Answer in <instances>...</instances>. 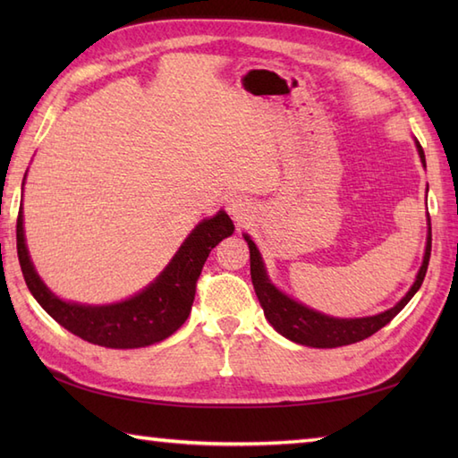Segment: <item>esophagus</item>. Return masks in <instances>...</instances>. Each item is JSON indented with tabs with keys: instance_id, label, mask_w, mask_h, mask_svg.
Listing matches in <instances>:
<instances>
[{
	"instance_id": "esophagus-1",
	"label": "esophagus",
	"mask_w": 458,
	"mask_h": 458,
	"mask_svg": "<svg viewBox=\"0 0 458 458\" xmlns=\"http://www.w3.org/2000/svg\"><path fill=\"white\" fill-rule=\"evenodd\" d=\"M226 210H228L230 216L234 218L236 222H246V220H250V216H251L250 202H248L246 199H242V197L230 199V200L226 202Z\"/></svg>"
}]
</instances>
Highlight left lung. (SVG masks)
<instances>
[{
	"label": "left lung",
	"instance_id": "1",
	"mask_svg": "<svg viewBox=\"0 0 458 458\" xmlns=\"http://www.w3.org/2000/svg\"><path fill=\"white\" fill-rule=\"evenodd\" d=\"M417 153H420L421 163L425 167V153L420 141L415 140ZM427 244H425V256L423 264L417 271V277L413 281L411 289L407 291L402 301L384 310V313L374 315V317H360V318H336L318 313L315 309H309L299 301L291 299L285 295L284 291H279L274 284H271L267 277V269L264 266V259H261L259 250L256 248L254 240L248 234H244V240L248 242L250 248V274H251V284H254L256 295L259 299V305L264 309V315L269 320V325L274 327L281 336L293 340L297 344L303 346H313V348H336V346H346L354 344L372 336L377 333L379 328L386 327L390 320L400 313V310L410 303L411 297L420 291L427 266H429V256H431V220L429 212H427Z\"/></svg>",
	"mask_w": 458,
	"mask_h": 458
}]
</instances>
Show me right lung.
<instances>
[{
    "mask_svg": "<svg viewBox=\"0 0 458 458\" xmlns=\"http://www.w3.org/2000/svg\"><path fill=\"white\" fill-rule=\"evenodd\" d=\"M232 232L234 224L224 210L199 222L153 284L138 295L110 305L72 303L56 297L43 284L25 244L21 210L17 216V256L29 291L58 325L98 346L141 348L161 343L189 318L204 261Z\"/></svg>",
    "mask_w": 458,
    "mask_h": 458,
    "instance_id": "add662e5",
    "label": "right lung"
}]
</instances>
